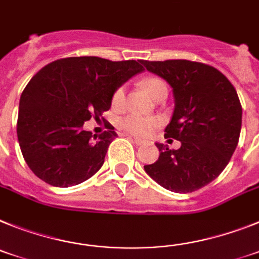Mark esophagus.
Returning <instances> with one entry per match:
<instances>
[{
    "label": "esophagus",
    "mask_w": 259,
    "mask_h": 259,
    "mask_svg": "<svg viewBox=\"0 0 259 259\" xmlns=\"http://www.w3.org/2000/svg\"><path fill=\"white\" fill-rule=\"evenodd\" d=\"M132 139L134 141V143H136V145H142V143H143L142 139L137 138V137H132Z\"/></svg>",
    "instance_id": "esophagus-1"
}]
</instances>
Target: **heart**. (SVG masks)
Returning <instances> with one entry per match:
<instances>
[{"instance_id": "obj_1", "label": "heart", "mask_w": 259, "mask_h": 259, "mask_svg": "<svg viewBox=\"0 0 259 259\" xmlns=\"http://www.w3.org/2000/svg\"><path fill=\"white\" fill-rule=\"evenodd\" d=\"M141 83H142L143 89L154 99L156 98L159 92L167 90L165 83L157 76H146ZM123 103H125V87L120 86L114 90L113 95H112V107L120 109V108H122ZM120 125L122 129L132 133V134H136L139 137H147L159 126V121L156 118H146V117H139L136 114H129V116L121 118Z\"/></svg>"}]
</instances>
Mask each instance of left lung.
Masks as SVG:
<instances>
[{
    "instance_id": "1",
    "label": "left lung",
    "mask_w": 259,
    "mask_h": 259,
    "mask_svg": "<svg viewBox=\"0 0 259 259\" xmlns=\"http://www.w3.org/2000/svg\"><path fill=\"white\" fill-rule=\"evenodd\" d=\"M142 64L172 87L175 109L164 137L181 142L179 150L156 143L160 155L145 165L146 173L170 192H195L223 172L237 147L242 118L237 92L224 74L202 62Z\"/></svg>"
}]
</instances>
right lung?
Instances as JSON below:
<instances>
[{
	"label": "right lung",
	"instance_id": "right-lung-1",
	"mask_svg": "<svg viewBox=\"0 0 259 259\" xmlns=\"http://www.w3.org/2000/svg\"><path fill=\"white\" fill-rule=\"evenodd\" d=\"M143 70L142 61L86 56L61 58L37 71L22 92L17 122L22 155L36 176L58 188L94 176L117 134L107 122V132L92 136L83 123L108 111L114 90Z\"/></svg>",
	"mask_w": 259,
	"mask_h": 259
}]
</instances>
